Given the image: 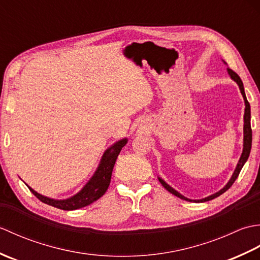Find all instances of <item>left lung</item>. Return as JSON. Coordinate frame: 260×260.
<instances>
[{
    "instance_id": "left-lung-1",
    "label": "left lung",
    "mask_w": 260,
    "mask_h": 260,
    "mask_svg": "<svg viewBox=\"0 0 260 260\" xmlns=\"http://www.w3.org/2000/svg\"><path fill=\"white\" fill-rule=\"evenodd\" d=\"M224 62V61H223ZM225 63V62H224ZM227 71L228 74L230 76V78L233 79L234 81L237 82V85L239 86V89H240V92L242 97H244V101H245V115H244V148H242V153H241V156L239 158L238 161V164H237V167L234 171L233 173V176H231L230 180L228 181V183L225 184L221 190H219L218 192L213 193V194L209 196L207 198H203V199H199V200H191V199L189 198H185L184 196H182L181 193H179L176 190H174L172 186H170L167 182H165L163 179H161L158 176V181L159 183H161L165 189H167L169 192L172 193V194H174L175 197H178L180 199H182V200H185V201H193V202H204V201H209V200H212V199L217 198L219 196H221L222 193H224L225 191H227L229 187L234 184V182L236 181V179L238 178V175L240 173V171L242 169V167H244L245 163L247 162L248 157H249V154H250V150H251V142H252V132H251V126H250V105L249 103H248L247 101V97H246V93H245V89H244V84H242V81L240 79V77L237 75L235 71H233L231 69L227 68Z\"/></svg>"
}]
</instances>
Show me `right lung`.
<instances>
[{
	"label": "right lung",
	"instance_id": "right-lung-1",
	"mask_svg": "<svg viewBox=\"0 0 260 260\" xmlns=\"http://www.w3.org/2000/svg\"><path fill=\"white\" fill-rule=\"evenodd\" d=\"M126 143L127 139H121L118 142L114 143L110 147H108L107 150L104 152L98 168L96 169L95 173H93L90 180L87 182L78 193H76L75 196L68 199L56 200V199L42 196L40 193L33 190L29 185L27 186H29L30 191L39 199V200L54 208L70 211V210H77L84 208L86 206H89L90 203L95 202L99 198L103 197L105 194V192L107 191L110 183V178H112V172L115 162L116 159H117V156L120 153L121 148L126 145Z\"/></svg>",
	"mask_w": 260,
	"mask_h": 260
}]
</instances>
